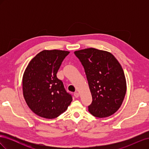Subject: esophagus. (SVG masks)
Here are the masks:
<instances>
[{
  "label": "esophagus",
  "mask_w": 149,
  "mask_h": 149,
  "mask_svg": "<svg viewBox=\"0 0 149 149\" xmlns=\"http://www.w3.org/2000/svg\"><path fill=\"white\" fill-rule=\"evenodd\" d=\"M74 96L75 97H79V93H77V92H75L74 93Z\"/></svg>",
  "instance_id": "obj_1"
}]
</instances>
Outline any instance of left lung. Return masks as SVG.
Returning <instances> with one entry per match:
<instances>
[{"label": "left lung", "mask_w": 149, "mask_h": 149, "mask_svg": "<svg viewBox=\"0 0 149 149\" xmlns=\"http://www.w3.org/2000/svg\"><path fill=\"white\" fill-rule=\"evenodd\" d=\"M74 53L84 67L92 95L89 112L100 118L114 114L123 104L127 90L119 61L111 53L93 48Z\"/></svg>", "instance_id": "8db88e82"}]
</instances>
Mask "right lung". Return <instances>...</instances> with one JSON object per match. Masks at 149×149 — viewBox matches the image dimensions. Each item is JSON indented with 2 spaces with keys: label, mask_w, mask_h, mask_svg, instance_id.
Here are the masks:
<instances>
[{
  "label": "right lung",
  "mask_w": 149,
  "mask_h": 149,
  "mask_svg": "<svg viewBox=\"0 0 149 149\" xmlns=\"http://www.w3.org/2000/svg\"><path fill=\"white\" fill-rule=\"evenodd\" d=\"M70 52L45 49L26 66L22 78L23 94L26 104L35 114L55 119L68 109L72 100L56 73Z\"/></svg>",
  "instance_id": "add662e5"
}]
</instances>
